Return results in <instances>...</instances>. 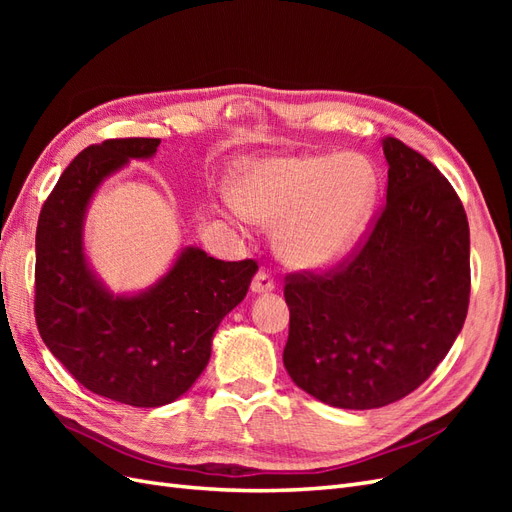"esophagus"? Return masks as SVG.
<instances>
[{
  "instance_id": "obj_1",
  "label": "esophagus",
  "mask_w": 512,
  "mask_h": 512,
  "mask_svg": "<svg viewBox=\"0 0 512 512\" xmlns=\"http://www.w3.org/2000/svg\"><path fill=\"white\" fill-rule=\"evenodd\" d=\"M273 290H275V284L271 280V275L267 271H258L252 280V292L254 294H269Z\"/></svg>"
}]
</instances>
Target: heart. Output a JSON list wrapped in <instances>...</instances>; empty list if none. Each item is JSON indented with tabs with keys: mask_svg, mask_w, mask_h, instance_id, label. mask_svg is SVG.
<instances>
[{
	"mask_svg": "<svg viewBox=\"0 0 512 512\" xmlns=\"http://www.w3.org/2000/svg\"><path fill=\"white\" fill-rule=\"evenodd\" d=\"M239 215L273 228L275 254L294 271L339 265L361 241L378 173L361 156H269L241 164L228 183Z\"/></svg>",
	"mask_w": 512,
	"mask_h": 512,
	"instance_id": "b5f03b06",
	"label": "heart"
}]
</instances>
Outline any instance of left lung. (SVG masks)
I'll list each match as a JSON object with an SVG mask.
<instances>
[{"label":"left lung","instance_id":"8db88e82","mask_svg":"<svg viewBox=\"0 0 512 512\" xmlns=\"http://www.w3.org/2000/svg\"><path fill=\"white\" fill-rule=\"evenodd\" d=\"M386 207L363 250L329 275H292L284 367L344 410L418 389L455 344L470 303V228L453 185L421 153L382 138Z\"/></svg>","mask_w":512,"mask_h":512}]
</instances>
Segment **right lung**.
<instances>
[{
  "label": "right lung",
  "mask_w": 512,
  "mask_h": 512,
  "mask_svg": "<svg viewBox=\"0 0 512 512\" xmlns=\"http://www.w3.org/2000/svg\"><path fill=\"white\" fill-rule=\"evenodd\" d=\"M160 138L91 145L61 173L36 230V322L55 359L91 393L134 408L173 404L211 359L220 322L247 294L254 260L224 262L185 245L164 275L113 292L91 267L85 220L102 183L130 160H149Z\"/></svg>",
  "instance_id": "add662e5"
}]
</instances>
